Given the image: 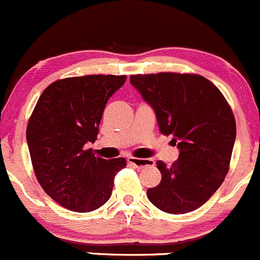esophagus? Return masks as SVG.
Returning <instances> with one entry per match:
<instances>
[{
	"label": "esophagus",
	"instance_id": "obj_1",
	"mask_svg": "<svg viewBox=\"0 0 260 260\" xmlns=\"http://www.w3.org/2000/svg\"><path fill=\"white\" fill-rule=\"evenodd\" d=\"M127 162L129 164L133 165V167L135 168H143V167H146V165H151L154 164V160L151 159H138V157H127Z\"/></svg>",
	"mask_w": 260,
	"mask_h": 260
}]
</instances>
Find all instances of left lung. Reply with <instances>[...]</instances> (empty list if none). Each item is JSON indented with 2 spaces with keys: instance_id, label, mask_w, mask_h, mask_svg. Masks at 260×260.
I'll list each match as a JSON object with an SVG mask.
<instances>
[{
  "instance_id": "8db88e82",
  "label": "left lung",
  "mask_w": 260,
  "mask_h": 260,
  "mask_svg": "<svg viewBox=\"0 0 260 260\" xmlns=\"http://www.w3.org/2000/svg\"><path fill=\"white\" fill-rule=\"evenodd\" d=\"M130 82L151 106L160 133L173 135L179 159L156 161L161 181L146 191L157 209L185 214L202 207L225 179L234 148V115L223 93L199 75H133Z\"/></svg>"
}]
</instances>
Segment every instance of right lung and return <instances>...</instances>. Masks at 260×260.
Masks as SVG:
<instances>
[{"instance_id": "1", "label": "right lung", "mask_w": 260, "mask_h": 260, "mask_svg": "<svg viewBox=\"0 0 260 260\" xmlns=\"http://www.w3.org/2000/svg\"><path fill=\"white\" fill-rule=\"evenodd\" d=\"M126 76L87 75L52 82L36 104L26 130L32 167L42 189L66 209L87 213L111 197L124 157L106 160L85 149L95 143L109 99Z\"/></svg>"}]
</instances>
